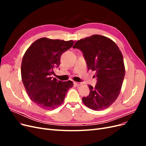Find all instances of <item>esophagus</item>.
Returning a JSON list of instances; mask_svg holds the SVG:
<instances>
[{
    "instance_id": "obj_1",
    "label": "esophagus",
    "mask_w": 146,
    "mask_h": 146,
    "mask_svg": "<svg viewBox=\"0 0 146 146\" xmlns=\"http://www.w3.org/2000/svg\"><path fill=\"white\" fill-rule=\"evenodd\" d=\"M74 85H76V86H80L81 85V83H78V82H74Z\"/></svg>"
}]
</instances>
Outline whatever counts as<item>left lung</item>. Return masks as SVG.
Segmentation results:
<instances>
[{"mask_svg":"<svg viewBox=\"0 0 146 146\" xmlns=\"http://www.w3.org/2000/svg\"><path fill=\"white\" fill-rule=\"evenodd\" d=\"M73 48L83 53L89 70H95L97 84L88 85L90 93L82 98L87 107L99 111L108 108L120 94L125 70L122 53L116 44L99 35L77 41Z\"/></svg>","mask_w":146,"mask_h":146,"instance_id":"left-lung-1","label":"left lung"}]
</instances>
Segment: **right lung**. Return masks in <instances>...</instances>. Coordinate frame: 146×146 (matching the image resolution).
<instances>
[{
	"label": "right lung",
	"instance_id": "add662e5",
	"mask_svg": "<svg viewBox=\"0 0 146 146\" xmlns=\"http://www.w3.org/2000/svg\"><path fill=\"white\" fill-rule=\"evenodd\" d=\"M75 41L41 38L33 42L23 56L21 77L30 99L39 107L51 110L62 104L72 81L61 82L50 77L58 67L60 57Z\"/></svg>",
	"mask_w": 146,
	"mask_h": 146
}]
</instances>
